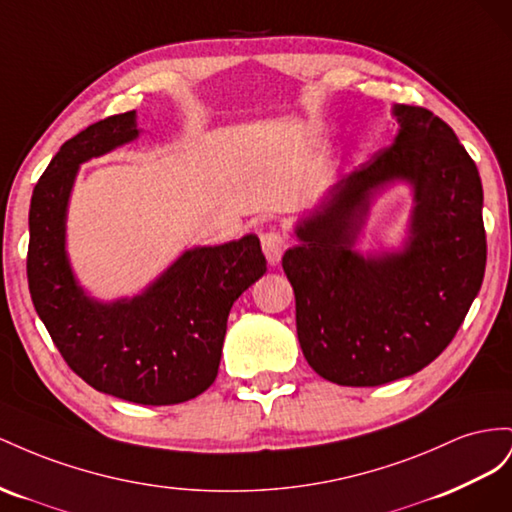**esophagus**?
Instances as JSON below:
<instances>
[{
  "mask_svg": "<svg viewBox=\"0 0 512 512\" xmlns=\"http://www.w3.org/2000/svg\"><path fill=\"white\" fill-rule=\"evenodd\" d=\"M285 246H287V238L283 236L281 231L272 229V231H266L264 236H261V248H264V255H266L270 266L279 264L281 257H283Z\"/></svg>",
  "mask_w": 512,
  "mask_h": 512,
  "instance_id": "34e87169",
  "label": "esophagus"
}]
</instances>
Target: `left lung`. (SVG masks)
Segmentation results:
<instances>
[{"label":"left lung","instance_id":"obj_1","mask_svg":"<svg viewBox=\"0 0 512 512\" xmlns=\"http://www.w3.org/2000/svg\"><path fill=\"white\" fill-rule=\"evenodd\" d=\"M399 133L330 186L283 255L306 362L339 386H382L440 356L483 285V184L452 128L429 109L394 105ZM415 188L401 254L353 251L370 203L392 181Z\"/></svg>","mask_w":512,"mask_h":512}]
</instances>
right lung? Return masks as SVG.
Here are the masks:
<instances>
[{"instance_id": "add662e5", "label": "right lung", "mask_w": 512, "mask_h": 512, "mask_svg": "<svg viewBox=\"0 0 512 512\" xmlns=\"http://www.w3.org/2000/svg\"><path fill=\"white\" fill-rule=\"evenodd\" d=\"M139 137L135 111L68 139L34 186L27 283L36 313L68 367L130 403L175 405L208 390L221 364L233 302L266 272L259 238L197 246L135 298L98 302L66 255V210L79 165Z\"/></svg>"}]
</instances>
